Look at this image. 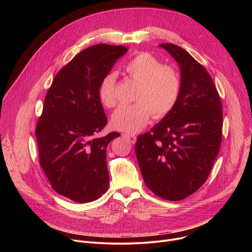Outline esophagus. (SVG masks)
<instances>
[{
	"label": "esophagus",
	"instance_id": "esophagus-1",
	"mask_svg": "<svg viewBox=\"0 0 252 252\" xmlns=\"http://www.w3.org/2000/svg\"><path fill=\"white\" fill-rule=\"evenodd\" d=\"M124 136L127 138V140L131 143H135L136 141V136L133 135V134H130V133H124Z\"/></svg>",
	"mask_w": 252,
	"mask_h": 252
}]
</instances>
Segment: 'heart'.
Instances as JSON below:
<instances>
[{
	"label": "heart",
	"mask_w": 252,
	"mask_h": 252,
	"mask_svg": "<svg viewBox=\"0 0 252 252\" xmlns=\"http://www.w3.org/2000/svg\"><path fill=\"white\" fill-rule=\"evenodd\" d=\"M128 79L137 83L134 92L135 102L121 105L113 114L111 125L117 130L136 132L145 127L153 114L160 119L168 115L181 94L182 83L177 70L161 63L149 53H137L125 65ZM117 76L109 74L103 78L98 89L100 102L106 107L117 104Z\"/></svg>",
	"instance_id": "1"
}]
</instances>
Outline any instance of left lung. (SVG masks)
<instances>
[{
  "label": "left lung",
  "mask_w": 252,
  "mask_h": 252,
  "mask_svg": "<svg viewBox=\"0 0 252 252\" xmlns=\"http://www.w3.org/2000/svg\"><path fill=\"white\" fill-rule=\"evenodd\" d=\"M178 63L182 90L173 110L136 139L143 182L158 196L185 199L205 182L222 140V104L206 68L186 50L161 44Z\"/></svg>",
  "instance_id": "8db88e82"
}]
</instances>
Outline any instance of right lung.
<instances>
[{"label": "right lung", "mask_w": 252, "mask_h": 252, "mask_svg": "<svg viewBox=\"0 0 252 252\" xmlns=\"http://www.w3.org/2000/svg\"><path fill=\"white\" fill-rule=\"evenodd\" d=\"M126 51L105 44L82 51L47 93L35 127L40 164L54 190L70 200L91 202L109 188L106 148L120 133L95 137L107 123L98 89Z\"/></svg>", "instance_id": "right-lung-1"}]
</instances>
